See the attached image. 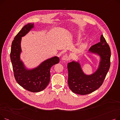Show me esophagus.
<instances>
[{
    "mask_svg": "<svg viewBox=\"0 0 120 120\" xmlns=\"http://www.w3.org/2000/svg\"><path fill=\"white\" fill-rule=\"evenodd\" d=\"M62 60L64 61H68L69 60V57L67 55H65L62 57Z\"/></svg>",
    "mask_w": 120,
    "mask_h": 120,
    "instance_id": "34e87169",
    "label": "esophagus"
}]
</instances>
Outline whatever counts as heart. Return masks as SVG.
Listing matches in <instances>:
<instances>
[{
    "label": "heart",
    "instance_id": "b5f03b06",
    "mask_svg": "<svg viewBox=\"0 0 120 120\" xmlns=\"http://www.w3.org/2000/svg\"><path fill=\"white\" fill-rule=\"evenodd\" d=\"M81 35L80 34H78L77 36V39L79 40L80 39ZM87 47V45L86 43H82L78 46L77 48V51L78 52H84V50L86 49Z\"/></svg>",
    "mask_w": 120,
    "mask_h": 120
}]
</instances>
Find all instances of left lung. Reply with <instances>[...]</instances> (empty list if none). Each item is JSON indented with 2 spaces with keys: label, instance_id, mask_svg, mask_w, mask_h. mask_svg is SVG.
<instances>
[{
  "label": "left lung",
  "instance_id": "obj_1",
  "mask_svg": "<svg viewBox=\"0 0 120 120\" xmlns=\"http://www.w3.org/2000/svg\"><path fill=\"white\" fill-rule=\"evenodd\" d=\"M89 52L97 54L100 57L99 67L93 73L86 74L79 62L73 61L68 64L69 87L73 92L80 95L91 93L99 89L110 66V49L103 35L100 42L91 46Z\"/></svg>",
  "mask_w": 120,
  "mask_h": 120
}]
</instances>
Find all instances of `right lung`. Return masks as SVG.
<instances>
[{
	"label": "right lung",
	"mask_w": 120,
	"mask_h": 120,
	"mask_svg": "<svg viewBox=\"0 0 120 120\" xmlns=\"http://www.w3.org/2000/svg\"><path fill=\"white\" fill-rule=\"evenodd\" d=\"M34 28V23H29L15 36L11 44L10 57L17 83L29 91L38 92L44 90L48 85L50 81V69L52 66L58 63L59 58L57 56H54L43 61L35 68L27 69L26 68L20 59L21 41L22 37Z\"/></svg>",
	"instance_id": "add662e5"
}]
</instances>
